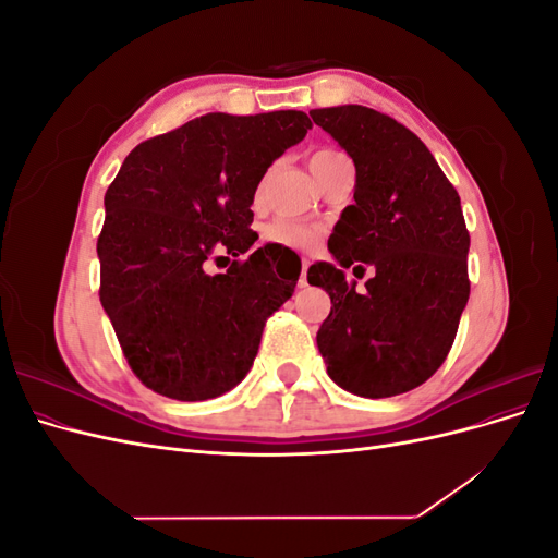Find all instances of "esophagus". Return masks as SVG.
<instances>
[{
    "mask_svg": "<svg viewBox=\"0 0 558 558\" xmlns=\"http://www.w3.org/2000/svg\"><path fill=\"white\" fill-rule=\"evenodd\" d=\"M307 269H310V258H302V269H300V279H298L300 289H305L307 286Z\"/></svg>",
    "mask_w": 558,
    "mask_h": 558,
    "instance_id": "esophagus-1",
    "label": "esophagus"
}]
</instances>
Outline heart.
<instances>
[{
	"mask_svg": "<svg viewBox=\"0 0 558 558\" xmlns=\"http://www.w3.org/2000/svg\"><path fill=\"white\" fill-rule=\"evenodd\" d=\"M332 156H337L335 150H318V154L312 156V165L320 162V160H328ZM258 197H260V191H258L256 199ZM263 240L267 244H277L283 248L310 251L320 240V228L312 226V223H302V221H289V218H279V221H272L263 228Z\"/></svg>",
	"mask_w": 558,
	"mask_h": 558,
	"instance_id": "1",
	"label": "heart"
}]
</instances>
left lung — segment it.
Masks as SVG:
<instances>
[{"mask_svg":"<svg viewBox=\"0 0 558 558\" xmlns=\"http://www.w3.org/2000/svg\"><path fill=\"white\" fill-rule=\"evenodd\" d=\"M356 165V189L328 240L340 266L376 267L359 294L332 263L307 281L330 295L316 332L328 377L363 398H391L424 384L447 359L468 305L461 197L414 132L361 105L312 109Z\"/></svg>","mask_w":558,"mask_h":558,"instance_id":"obj_1","label":"left lung"}]
</instances>
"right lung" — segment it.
Wrapping results in <instances>:
<instances>
[{
    "label": "right lung",
    "instance_id": "right-lung-1",
    "mask_svg": "<svg viewBox=\"0 0 558 558\" xmlns=\"http://www.w3.org/2000/svg\"><path fill=\"white\" fill-rule=\"evenodd\" d=\"M310 128L293 109L207 113L132 148L118 170L97 240L99 300L132 373L156 393L195 402L246 377L300 258L265 244L223 276H207L204 260L258 240L248 228L258 183Z\"/></svg>",
    "mask_w": 558,
    "mask_h": 558
}]
</instances>
